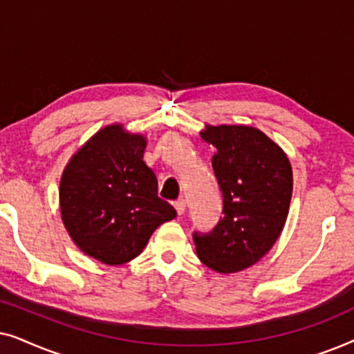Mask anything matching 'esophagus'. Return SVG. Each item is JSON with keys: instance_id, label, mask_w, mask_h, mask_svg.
Returning <instances> with one entry per match:
<instances>
[{"instance_id": "obj_1", "label": "esophagus", "mask_w": 354, "mask_h": 354, "mask_svg": "<svg viewBox=\"0 0 354 354\" xmlns=\"http://www.w3.org/2000/svg\"><path fill=\"white\" fill-rule=\"evenodd\" d=\"M174 207H176V211H177V214L178 216H182L183 212H185V201L182 200V198H178V200L174 203Z\"/></svg>"}]
</instances>
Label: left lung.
I'll list each match as a JSON object with an SVG mask.
<instances>
[{
    "instance_id": "1",
    "label": "left lung",
    "mask_w": 354,
    "mask_h": 354,
    "mask_svg": "<svg viewBox=\"0 0 354 354\" xmlns=\"http://www.w3.org/2000/svg\"><path fill=\"white\" fill-rule=\"evenodd\" d=\"M224 196V219L209 234H193L200 261L216 272H240L258 263L282 234L293 192L287 154L248 125H207L200 133Z\"/></svg>"
}]
</instances>
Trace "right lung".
I'll list each match as a JSON object with an SVG mask.
<instances>
[{"mask_svg":"<svg viewBox=\"0 0 354 354\" xmlns=\"http://www.w3.org/2000/svg\"><path fill=\"white\" fill-rule=\"evenodd\" d=\"M147 138L120 124L96 132L61 177V217L85 254L108 266L129 263L149 236L177 216L158 196V178L143 161Z\"/></svg>","mask_w":354,"mask_h":354,"instance_id":"1","label":"right lung"}]
</instances>
